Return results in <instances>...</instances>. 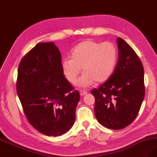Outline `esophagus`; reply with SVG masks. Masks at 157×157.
Wrapping results in <instances>:
<instances>
[{"instance_id":"34e87169","label":"esophagus","mask_w":157,"mask_h":157,"mask_svg":"<svg viewBox=\"0 0 157 157\" xmlns=\"http://www.w3.org/2000/svg\"><path fill=\"white\" fill-rule=\"evenodd\" d=\"M79 93H80L81 96H84V95L87 94V92H86V90H81Z\"/></svg>"}]
</instances>
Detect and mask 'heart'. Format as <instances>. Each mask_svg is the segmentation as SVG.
I'll return each mask as SVG.
<instances>
[{
	"label": "heart",
	"mask_w": 157,
	"mask_h": 157,
	"mask_svg": "<svg viewBox=\"0 0 157 157\" xmlns=\"http://www.w3.org/2000/svg\"><path fill=\"white\" fill-rule=\"evenodd\" d=\"M118 56V49L113 43L85 40L72 50L71 58L63 60L62 68L68 82L75 83L82 68L84 74L78 85L86 87L94 82H105L111 77L117 66Z\"/></svg>",
	"instance_id": "heart-1"
}]
</instances>
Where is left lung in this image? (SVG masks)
<instances>
[{"mask_svg": "<svg viewBox=\"0 0 157 157\" xmlns=\"http://www.w3.org/2000/svg\"><path fill=\"white\" fill-rule=\"evenodd\" d=\"M117 43L119 55L113 74L99 88L91 91L95 98L98 121L114 130L122 129L135 120L145 96L140 57L121 38H117Z\"/></svg>", "mask_w": 157, "mask_h": 157, "instance_id": "obj_1", "label": "left lung"}]
</instances>
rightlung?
<instances>
[{"label": "right lung", "instance_id": "add662e5", "mask_svg": "<svg viewBox=\"0 0 157 157\" xmlns=\"http://www.w3.org/2000/svg\"><path fill=\"white\" fill-rule=\"evenodd\" d=\"M16 89L27 120L39 132L57 136L71 128L80 96L63 74L54 43H39L22 57Z\"/></svg>", "mask_w": 157, "mask_h": 157}]
</instances>
